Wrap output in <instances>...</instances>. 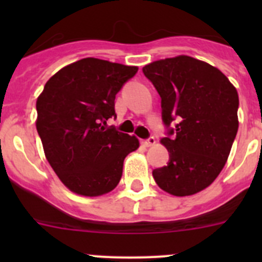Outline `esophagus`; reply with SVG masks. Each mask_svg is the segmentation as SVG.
Instances as JSON below:
<instances>
[{
    "label": "esophagus",
    "mask_w": 262,
    "mask_h": 262,
    "mask_svg": "<svg viewBox=\"0 0 262 262\" xmlns=\"http://www.w3.org/2000/svg\"><path fill=\"white\" fill-rule=\"evenodd\" d=\"M142 144H143L144 147H152L156 144V139L155 137H149L148 139H144V141H142Z\"/></svg>",
    "instance_id": "34e87169"
}]
</instances>
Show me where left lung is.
<instances>
[{"label":"left lung","mask_w":262,"mask_h":262,"mask_svg":"<svg viewBox=\"0 0 262 262\" xmlns=\"http://www.w3.org/2000/svg\"><path fill=\"white\" fill-rule=\"evenodd\" d=\"M144 76L161 96L168 137L161 143L170 153L167 166L153 170L163 191L187 196L202 191L223 170L238 130V94L209 63L189 55L156 60Z\"/></svg>","instance_id":"1"}]
</instances>
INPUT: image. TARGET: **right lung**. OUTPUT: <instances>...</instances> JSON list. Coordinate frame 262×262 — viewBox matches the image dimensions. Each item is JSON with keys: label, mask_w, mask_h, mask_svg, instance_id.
<instances>
[{"label": "right lung", "mask_w": 262, "mask_h": 262, "mask_svg": "<svg viewBox=\"0 0 262 262\" xmlns=\"http://www.w3.org/2000/svg\"><path fill=\"white\" fill-rule=\"evenodd\" d=\"M138 71L99 58H83L49 78L36 100V130L49 165L66 187L82 196L114 190L124 158L138 149L136 136L107 128L115 95Z\"/></svg>", "instance_id": "obj_1"}]
</instances>
